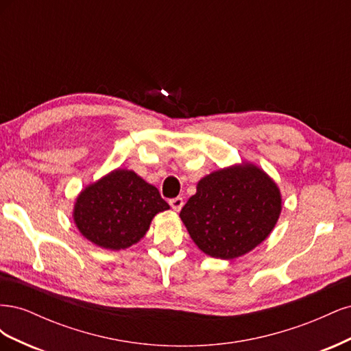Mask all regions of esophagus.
<instances>
[{
  "label": "esophagus",
  "instance_id": "obj_1",
  "mask_svg": "<svg viewBox=\"0 0 351 351\" xmlns=\"http://www.w3.org/2000/svg\"><path fill=\"white\" fill-rule=\"evenodd\" d=\"M184 202H183V197H174V199H169V206H171L176 212H178L180 209L183 208Z\"/></svg>",
  "mask_w": 351,
  "mask_h": 351
}]
</instances>
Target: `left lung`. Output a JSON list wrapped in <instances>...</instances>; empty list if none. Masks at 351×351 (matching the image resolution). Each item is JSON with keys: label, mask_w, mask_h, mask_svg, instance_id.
I'll use <instances>...</instances> for the list:
<instances>
[{"label": "left lung", "mask_w": 351, "mask_h": 351, "mask_svg": "<svg viewBox=\"0 0 351 351\" xmlns=\"http://www.w3.org/2000/svg\"><path fill=\"white\" fill-rule=\"evenodd\" d=\"M281 214L274 180L253 164L210 173L180 212L196 246L217 259H234L267 239Z\"/></svg>", "instance_id": "8db88e82"}]
</instances>
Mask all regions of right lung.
Here are the masks:
<instances>
[{"instance_id": "obj_1", "label": "right lung", "mask_w": 351, "mask_h": 351, "mask_svg": "<svg viewBox=\"0 0 351 351\" xmlns=\"http://www.w3.org/2000/svg\"><path fill=\"white\" fill-rule=\"evenodd\" d=\"M169 209L158 189L130 169H114L82 190L73 209L83 237L110 250L130 247L149 230L152 218Z\"/></svg>"}]
</instances>
